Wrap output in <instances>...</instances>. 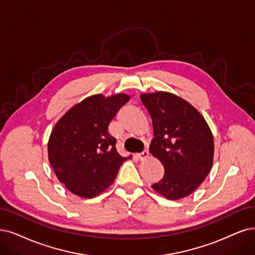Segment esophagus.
Masks as SVG:
<instances>
[{
	"label": "esophagus",
	"instance_id": "obj_1",
	"mask_svg": "<svg viewBox=\"0 0 255 255\" xmlns=\"http://www.w3.org/2000/svg\"><path fill=\"white\" fill-rule=\"evenodd\" d=\"M137 156H138V158H139V159H145V158H147V157L149 156V151H148V150L146 149V150H144L143 152L138 153V154H137Z\"/></svg>",
	"mask_w": 255,
	"mask_h": 255
}]
</instances>
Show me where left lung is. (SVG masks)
Instances as JSON below:
<instances>
[{"label":"left lung","instance_id":"1","mask_svg":"<svg viewBox=\"0 0 255 255\" xmlns=\"http://www.w3.org/2000/svg\"><path fill=\"white\" fill-rule=\"evenodd\" d=\"M152 120L154 137L149 151L162 162L165 173L151 187L169 200L191 194L210 172L214 143L201 113L172 93L140 96Z\"/></svg>","mask_w":255,"mask_h":255}]
</instances>
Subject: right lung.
<instances>
[{
  "label": "right lung",
  "mask_w": 255,
  "mask_h": 255,
  "mask_svg": "<svg viewBox=\"0 0 255 255\" xmlns=\"http://www.w3.org/2000/svg\"><path fill=\"white\" fill-rule=\"evenodd\" d=\"M128 101L124 93L109 98L96 94L66 112L52 129L49 162L59 181L75 195L90 199L106 190L128 158L118 153L117 138L108 131Z\"/></svg>",
  "instance_id": "obj_1"
}]
</instances>
